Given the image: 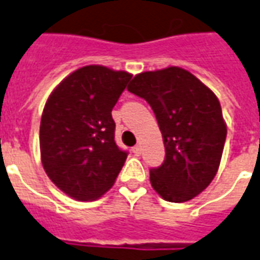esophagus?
Masks as SVG:
<instances>
[{"label": "esophagus", "instance_id": "esophagus-1", "mask_svg": "<svg viewBox=\"0 0 260 260\" xmlns=\"http://www.w3.org/2000/svg\"><path fill=\"white\" fill-rule=\"evenodd\" d=\"M132 152L135 153L136 156H139V154H141V152H142V146H141V145H136V146L132 147Z\"/></svg>", "mask_w": 260, "mask_h": 260}]
</instances>
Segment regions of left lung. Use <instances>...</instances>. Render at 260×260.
I'll list each match as a JSON object with an SVG mask.
<instances>
[{"label":"left lung","instance_id":"left-lung-1","mask_svg":"<svg viewBox=\"0 0 260 260\" xmlns=\"http://www.w3.org/2000/svg\"><path fill=\"white\" fill-rule=\"evenodd\" d=\"M128 90L150 104L163 135L166 158L150 170L153 189L164 201H191L212 182L223 154L227 126L218 99L180 67L138 74Z\"/></svg>","mask_w":260,"mask_h":260}]
</instances>
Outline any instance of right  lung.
<instances>
[{"label":"right lung","mask_w":260,"mask_h":260,"mask_svg":"<svg viewBox=\"0 0 260 260\" xmlns=\"http://www.w3.org/2000/svg\"><path fill=\"white\" fill-rule=\"evenodd\" d=\"M132 75L103 65L76 69L48 97L40 122V154L48 178L76 201L114 185L128 153L115 139L111 111Z\"/></svg>","instance_id":"1"}]
</instances>
